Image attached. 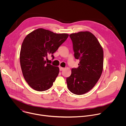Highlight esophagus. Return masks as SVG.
<instances>
[{
  "label": "esophagus",
  "instance_id": "1",
  "mask_svg": "<svg viewBox=\"0 0 126 126\" xmlns=\"http://www.w3.org/2000/svg\"><path fill=\"white\" fill-rule=\"evenodd\" d=\"M64 68H63V67H59V70H60V71H62V70H64Z\"/></svg>",
  "mask_w": 126,
  "mask_h": 126
}]
</instances>
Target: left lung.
<instances>
[{
	"label": "left lung",
	"instance_id": "8db88e82",
	"mask_svg": "<svg viewBox=\"0 0 126 126\" xmlns=\"http://www.w3.org/2000/svg\"><path fill=\"white\" fill-rule=\"evenodd\" d=\"M72 41L75 59L80 61L77 68H72L66 79L69 91L82 95L94 87L100 78L103 68L104 53L97 38L88 31L69 35Z\"/></svg>",
	"mask_w": 126,
	"mask_h": 126
}]
</instances>
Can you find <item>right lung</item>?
<instances>
[{"mask_svg":"<svg viewBox=\"0 0 126 126\" xmlns=\"http://www.w3.org/2000/svg\"><path fill=\"white\" fill-rule=\"evenodd\" d=\"M66 33L57 34L39 28L28 34L22 44L20 63L23 77L35 90L49 89L58 76L59 67L46 63L45 59L56 52L68 38Z\"/></svg>","mask_w":126,"mask_h":126,"instance_id":"obj_1","label":"right lung"}]
</instances>
